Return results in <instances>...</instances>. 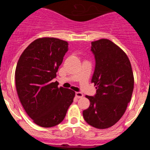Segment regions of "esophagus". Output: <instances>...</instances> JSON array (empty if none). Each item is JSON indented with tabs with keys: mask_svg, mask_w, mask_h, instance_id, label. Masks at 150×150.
Masks as SVG:
<instances>
[{
	"mask_svg": "<svg viewBox=\"0 0 150 150\" xmlns=\"http://www.w3.org/2000/svg\"><path fill=\"white\" fill-rule=\"evenodd\" d=\"M75 96L78 98H81L83 96V95L82 93H81V92H76V93H75Z\"/></svg>",
	"mask_w": 150,
	"mask_h": 150,
	"instance_id": "esophagus-1",
	"label": "esophagus"
}]
</instances>
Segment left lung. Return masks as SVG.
Instances as JSON below:
<instances>
[{"instance_id":"left-lung-1","label":"left lung","mask_w":150,"mask_h":150,"mask_svg":"<svg viewBox=\"0 0 150 150\" xmlns=\"http://www.w3.org/2000/svg\"><path fill=\"white\" fill-rule=\"evenodd\" d=\"M96 67L91 82L94 96H86L90 107L83 111L85 121L96 129H108L125 113L134 89V75L126 54L113 42L101 39L91 42Z\"/></svg>"}]
</instances>
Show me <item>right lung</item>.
Returning a JSON list of instances; mask_svg holds the SVG:
<instances>
[{
    "mask_svg": "<svg viewBox=\"0 0 150 150\" xmlns=\"http://www.w3.org/2000/svg\"><path fill=\"white\" fill-rule=\"evenodd\" d=\"M68 51V42L53 37L39 38L23 52L16 69V87L28 115L41 127L63 120L75 93L52 82Z\"/></svg>",
    "mask_w": 150,
    "mask_h": 150,
    "instance_id": "right-lung-1",
    "label": "right lung"
}]
</instances>
